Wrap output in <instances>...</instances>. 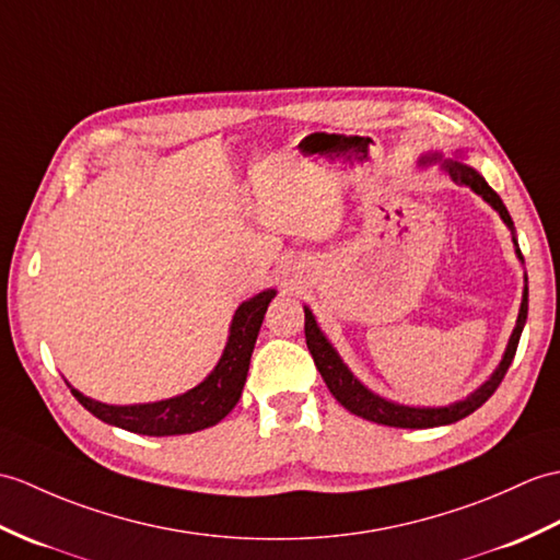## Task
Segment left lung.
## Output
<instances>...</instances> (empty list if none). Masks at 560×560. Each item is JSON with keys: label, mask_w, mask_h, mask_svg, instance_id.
Instances as JSON below:
<instances>
[{"label": "left lung", "mask_w": 560, "mask_h": 560, "mask_svg": "<svg viewBox=\"0 0 560 560\" xmlns=\"http://www.w3.org/2000/svg\"><path fill=\"white\" fill-rule=\"evenodd\" d=\"M424 162H429V160H424ZM444 168L458 186H467V188H472L477 195H482V198L501 214V219L513 231V219H511L509 210H505V205L501 202L497 190H493L487 180L475 172V168H470L467 164H460V162H446ZM517 257L523 259L520 248H517ZM525 319H527V285H525L523 305H520L517 324L513 329L509 348H505L501 365L497 368V372L491 374V380L479 386L472 396H467L465 400L453 402V406H446V408H408V406H398V402L374 396L370 388L362 386L355 376L350 374V370L343 365L339 353H336L331 343L324 339V334L319 331L317 322H315V317H312V312L307 307H305V341H307V348L312 353V360H315V365L322 374V380L327 382L331 396L339 400L346 410L358 415V418H362V420H370L376 424L402 427V429H427V427H441V424L458 422L491 398V394L497 392L499 384L503 382L505 372H509V368H511L513 358H515L517 341H520V334H523Z\"/></svg>", "instance_id": "obj_1"}]
</instances>
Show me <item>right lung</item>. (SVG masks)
<instances>
[{"label": "right lung", "mask_w": 560, "mask_h": 560, "mask_svg": "<svg viewBox=\"0 0 560 560\" xmlns=\"http://www.w3.org/2000/svg\"><path fill=\"white\" fill-rule=\"evenodd\" d=\"M275 295L277 291H262L236 310L231 322L229 343L214 372L184 396L145 402V406H107V402L83 396L75 388H71V394L97 420L121 427L133 434L174 436L212 427L219 420H224L241 398L257 334L262 327L267 305Z\"/></svg>", "instance_id": "1"}]
</instances>
